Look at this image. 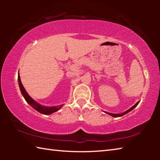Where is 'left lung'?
<instances>
[{"instance_id": "8db88e82", "label": "left lung", "mask_w": 160, "mask_h": 160, "mask_svg": "<svg viewBox=\"0 0 160 160\" xmlns=\"http://www.w3.org/2000/svg\"><path fill=\"white\" fill-rule=\"evenodd\" d=\"M139 102H138L136 103V104H135V105H133V106H132V107L130 108V109H129L128 110L126 111V112H124L122 113H109V112H104L107 113V114H109V115H110V116H113V117H120V116H123V115L126 114L127 113L130 112H131V111H132V109H133L134 108L138 106V104H139Z\"/></svg>"}]
</instances>
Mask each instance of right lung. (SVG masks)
I'll use <instances>...</instances> for the list:
<instances>
[{"mask_svg":"<svg viewBox=\"0 0 160 160\" xmlns=\"http://www.w3.org/2000/svg\"><path fill=\"white\" fill-rule=\"evenodd\" d=\"M18 83H19V87H20L21 93L24 97V98H25V99L26 100V102H28V104L30 105L32 108H33V109L37 111L38 112L41 113L42 114L49 115L54 112H57V111H58L63 106V104H61V105H58V106H55V107H46V106H44V105L40 104L39 103H38L37 102L35 101V100H34L29 95L28 93L27 92V91L25 90V88L23 87L22 84V82H21L19 72H18Z\"/></svg>","mask_w":160,"mask_h":160,"instance_id":"right-lung-1","label":"right lung"}]
</instances>
